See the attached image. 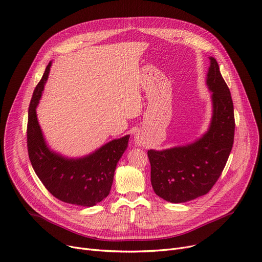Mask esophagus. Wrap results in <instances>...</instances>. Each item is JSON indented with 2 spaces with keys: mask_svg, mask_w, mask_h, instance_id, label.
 Wrapping results in <instances>:
<instances>
[{
  "mask_svg": "<svg viewBox=\"0 0 262 262\" xmlns=\"http://www.w3.org/2000/svg\"><path fill=\"white\" fill-rule=\"evenodd\" d=\"M134 143H135V145L138 146V147H144V146H145V143H144V137H143V135L139 134V133L135 134V136H134Z\"/></svg>",
  "mask_w": 262,
  "mask_h": 262,
  "instance_id": "esophagus-1",
  "label": "esophagus"
}]
</instances>
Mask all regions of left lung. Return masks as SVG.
Masks as SVG:
<instances>
[{
  "instance_id": "1",
  "label": "left lung",
  "mask_w": 262,
  "mask_h": 262,
  "mask_svg": "<svg viewBox=\"0 0 262 262\" xmlns=\"http://www.w3.org/2000/svg\"><path fill=\"white\" fill-rule=\"evenodd\" d=\"M209 59L206 84L211 92L212 117L208 130L192 143L148 151L153 190L169 203H187L207 194L223 172L233 147L231 93L217 61L213 56Z\"/></svg>"
}]
</instances>
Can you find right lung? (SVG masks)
<instances>
[{"label":"right lung","mask_w":262,"mask_h":262,"mask_svg":"<svg viewBox=\"0 0 262 262\" xmlns=\"http://www.w3.org/2000/svg\"><path fill=\"white\" fill-rule=\"evenodd\" d=\"M51 65L52 61L35 87L29 106L27 146L30 162L37 177L54 197L70 205L93 207L109 195L116 165L128 148L130 135L112 139L79 157H68L52 150L36 115Z\"/></svg>","instance_id":"obj_1"}]
</instances>
